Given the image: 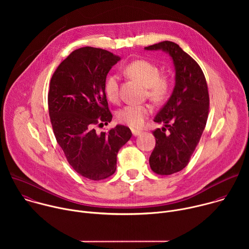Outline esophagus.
Masks as SVG:
<instances>
[{
	"label": "esophagus",
	"mask_w": 249,
	"mask_h": 249,
	"mask_svg": "<svg viewBox=\"0 0 249 249\" xmlns=\"http://www.w3.org/2000/svg\"><path fill=\"white\" fill-rule=\"evenodd\" d=\"M141 131H136V130H132V134L134 137H137V136H140L141 135Z\"/></svg>",
	"instance_id": "34e87169"
}]
</instances>
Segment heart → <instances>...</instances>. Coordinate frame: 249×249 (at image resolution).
Segmentation results:
<instances>
[{"instance_id":"obj_1","label":"heart","mask_w":249,"mask_h":249,"mask_svg":"<svg viewBox=\"0 0 249 249\" xmlns=\"http://www.w3.org/2000/svg\"><path fill=\"white\" fill-rule=\"evenodd\" d=\"M125 73L147 88L148 96L152 100L160 102L165 98L169 90V82L160 77V71L157 65L147 60H136L125 68ZM104 90L110 101L118 99L119 79L116 75H111L106 79ZM150 113L151 107L147 104H128L119 110L117 117L120 122L136 129L143 126Z\"/></svg>"}]
</instances>
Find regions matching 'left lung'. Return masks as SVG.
Segmentation results:
<instances>
[{
	"label": "left lung",
	"mask_w": 249,
	"mask_h": 249,
	"mask_svg": "<svg viewBox=\"0 0 249 249\" xmlns=\"http://www.w3.org/2000/svg\"><path fill=\"white\" fill-rule=\"evenodd\" d=\"M145 50L166 53L175 71L172 93L154 119L163 127L153 132L156 147L149 160L154 172L169 175L188 164L199 143L209 112L208 87L200 66L179 45L163 41Z\"/></svg>",
	"instance_id": "left-lung-1"
}]
</instances>
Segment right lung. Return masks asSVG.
<instances>
[{"label": "right lung", "instance_id": "1", "mask_svg": "<svg viewBox=\"0 0 249 249\" xmlns=\"http://www.w3.org/2000/svg\"><path fill=\"white\" fill-rule=\"evenodd\" d=\"M121 58L100 48L83 47L71 53L50 82L48 108L57 143L68 162L80 175L101 180L116 170L117 154L132 137L131 130L116 125L97 134L96 124H108L104 84Z\"/></svg>", "mask_w": 249, "mask_h": 249}]
</instances>
